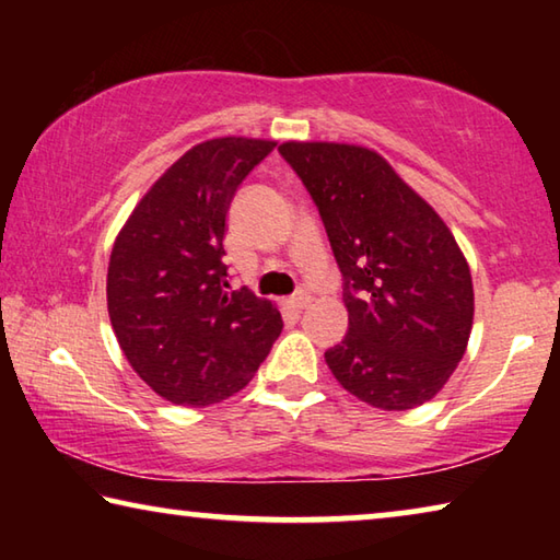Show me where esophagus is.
<instances>
[{
  "mask_svg": "<svg viewBox=\"0 0 560 560\" xmlns=\"http://www.w3.org/2000/svg\"><path fill=\"white\" fill-rule=\"evenodd\" d=\"M287 303H289L293 311H303L311 303V296H308V293L301 291V293H296V296H291Z\"/></svg>",
  "mask_w": 560,
  "mask_h": 560,
  "instance_id": "1",
  "label": "esophagus"
}]
</instances>
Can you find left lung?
Returning a JSON list of instances; mask_svg holds the SVG:
<instances>
[{"label": "left lung", "instance_id": "obj_1", "mask_svg": "<svg viewBox=\"0 0 560 560\" xmlns=\"http://www.w3.org/2000/svg\"><path fill=\"white\" fill-rule=\"evenodd\" d=\"M324 220L343 273L348 334L326 363L350 395L381 410L432 400L464 355L474 320L457 240L387 160L363 145H279Z\"/></svg>", "mask_w": 560, "mask_h": 560}]
</instances>
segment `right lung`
Instances as JSON below:
<instances>
[{
	"instance_id": "1",
	"label": "right lung",
	"mask_w": 560,
	"mask_h": 560,
	"mask_svg": "<svg viewBox=\"0 0 560 560\" xmlns=\"http://www.w3.org/2000/svg\"><path fill=\"white\" fill-rule=\"evenodd\" d=\"M277 140L212 138L175 160L113 244L108 316L132 371L187 407L222 402L259 371L279 308L226 281L224 232L242 179Z\"/></svg>"
}]
</instances>
